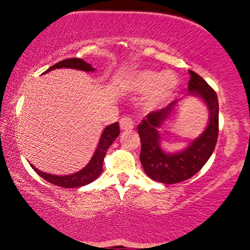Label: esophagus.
<instances>
[{
  "instance_id": "1",
  "label": "esophagus",
  "mask_w": 250,
  "mask_h": 250,
  "mask_svg": "<svg viewBox=\"0 0 250 250\" xmlns=\"http://www.w3.org/2000/svg\"><path fill=\"white\" fill-rule=\"evenodd\" d=\"M119 125H121L123 131H128V129H132L134 127V121L131 116L126 115V116H123L119 119Z\"/></svg>"
}]
</instances>
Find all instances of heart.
<instances>
[{"mask_svg":"<svg viewBox=\"0 0 250 250\" xmlns=\"http://www.w3.org/2000/svg\"><path fill=\"white\" fill-rule=\"evenodd\" d=\"M129 85L137 92H147L146 104L151 108L164 106L176 95L179 80L172 72L139 71L132 75Z\"/></svg>","mask_w":250,"mask_h":250,"instance_id":"heart-1","label":"heart"}]
</instances>
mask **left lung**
<instances>
[{
    "label": "left lung",
    "instance_id": "1",
    "mask_svg": "<svg viewBox=\"0 0 250 250\" xmlns=\"http://www.w3.org/2000/svg\"><path fill=\"white\" fill-rule=\"evenodd\" d=\"M188 91L204 100L209 110L208 127L200 137L193 141L185 151L167 154L160 147L159 128L175 108L177 101L167 107L154 110L137 126L141 139L140 160L144 171L151 179L164 184H177L189 179L206 164L214 151L219 134V101L216 92L203 78L189 71Z\"/></svg>",
    "mask_w": 250,
    "mask_h": 250
}]
</instances>
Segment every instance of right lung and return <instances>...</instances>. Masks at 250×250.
<instances>
[{"instance_id": "add662e5", "label": "right lung", "mask_w": 250, "mask_h": 250, "mask_svg": "<svg viewBox=\"0 0 250 250\" xmlns=\"http://www.w3.org/2000/svg\"><path fill=\"white\" fill-rule=\"evenodd\" d=\"M61 67H70V68H75V70H81L85 72H91L95 71V68L91 66V64L84 62V61L81 59H66L61 61V62L56 63L53 65L52 67H49L45 73L47 72L55 70V68H61ZM121 133V129H119L118 123H114L113 125L107 126L106 128L104 129L103 135L100 137L98 147L93 154V157L88 165L85 166L84 168L77 173H72V175L68 176H56V175H50V173L42 172L41 170L36 169L34 166H31L32 169L35 170L36 172L38 173L42 178H44L47 182L50 184H54L55 186L64 187V188H75V187H81L84 185H88V184L92 183L93 180L98 178L100 173L103 172V165H104V155H106V152L108 150L116 137Z\"/></svg>"}]
</instances>
